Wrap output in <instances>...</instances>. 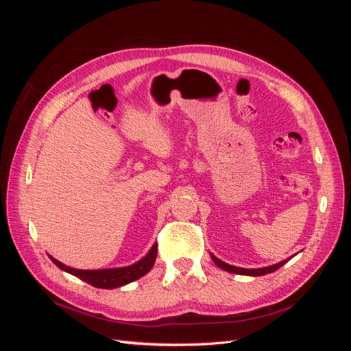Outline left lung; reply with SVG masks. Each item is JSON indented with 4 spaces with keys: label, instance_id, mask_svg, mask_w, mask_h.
Here are the masks:
<instances>
[{
    "label": "left lung",
    "instance_id": "obj_1",
    "mask_svg": "<svg viewBox=\"0 0 351 351\" xmlns=\"http://www.w3.org/2000/svg\"><path fill=\"white\" fill-rule=\"evenodd\" d=\"M210 258H212V261L215 262V265H218V267H219L221 269H224V271H227V272H232V274H239V275H249V277H261V275L271 274V272H274V271H277L278 268H281L284 263H287V262H289V261L291 259V258L284 259V261H281V262H278V263L271 265V267L256 268V269H246V268L232 267V265H228V263H226V262H222L221 259H218V258L215 256V254H212V253H210Z\"/></svg>",
    "mask_w": 351,
    "mask_h": 351
}]
</instances>
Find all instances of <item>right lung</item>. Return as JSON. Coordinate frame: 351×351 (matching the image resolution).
Wrapping results in <instances>:
<instances>
[{
	"instance_id": "right-lung-1",
	"label": "right lung",
	"mask_w": 351,
	"mask_h": 351,
	"mask_svg": "<svg viewBox=\"0 0 351 351\" xmlns=\"http://www.w3.org/2000/svg\"><path fill=\"white\" fill-rule=\"evenodd\" d=\"M156 252H158V244L154 243L151 250L147 252L141 261H137L133 265H129V267L108 268V269H76V268L67 267L64 263H61L56 258H52L51 254H48V256L60 269L74 275V277L80 278L82 281L97 287V289L112 290V289H117V287H123L125 284L139 280L143 277V275L149 272L155 263Z\"/></svg>"
}]
</instances>
